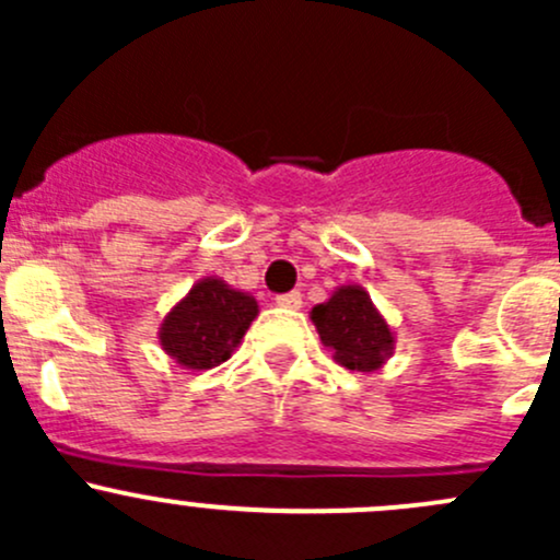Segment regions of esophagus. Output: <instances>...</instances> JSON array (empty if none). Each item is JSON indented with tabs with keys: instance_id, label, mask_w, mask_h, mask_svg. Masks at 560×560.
<instances>
[{
	"instance_id": "obj_1",
	"label": "esophagus",
	"mask_w": 560,
	"mask_h": 560,
	"mask_svg": "<svg viewBox=\"0 0 560 560\" xmlns=\"http://www.w3.org/2000/svg\"><path fill=\"white\" fill-rule=\"evenodd\" d=\"M276 306H281V308H292V312H295V308H301V306H303L301 292H284V295L276 298Z\"/></svg>"
}]
</instances>
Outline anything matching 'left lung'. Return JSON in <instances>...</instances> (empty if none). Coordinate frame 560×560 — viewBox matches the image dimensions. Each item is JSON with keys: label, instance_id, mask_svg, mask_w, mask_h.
<instances>
[{"label": "left lung", "instance_id": "1", "mask_svg": "<svg viewBox=\"0 0 560 560\" xmlns=\"http://www.w3.org/2000/svg\"><path fill=\"white\" fill-rule=\"evenodd\" d=\"M312 322L319 341L343 369L369 374L393 358L395 332L363 287H338L325 303L312 308Z\"/></svg>", "mask_w": 560, "mask_h": 560}]
</instances>
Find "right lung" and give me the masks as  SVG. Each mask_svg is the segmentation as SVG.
I'll return each mask as SVG.
<instances>
[{
    "mask_svg": "<svg viewBox=\"0 0 560 560\" xmlns=\"http://www.w3.org/2000/svg\"><path fill=\"white\" fill-rule=\"evenodd\" d=\"M257 314L259 306L248 292L206 276L165 314L160 347L180 369H213L235 352Z\"/></svg>",
    "mask_w": 560,
    "mask_h": 560,
    "instance_id": "1",
    "label": "right lung"
}]
</instances>
